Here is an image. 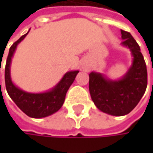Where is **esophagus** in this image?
<instances>
[{
  "mask_svg": "<svg viewBox=\"0 0 153 153\" xmlns=\"http://www.w3.org/2000/svg\"><path fill=\"white\" fill-rule=\"evenodd\" d=\"M81 68H82V70H83V71H85V72H89V71H90V69H91V67H90L89 64H88V63H87V62H84V63L82 64Z\"/></svg>",
  "mask_w": 153,
  "mask_h": 153,
  "instance_id": "34e87169",
  "label": "esophagus"
}]
</instances>
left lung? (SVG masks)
Masks as SVG:
<instances>
[{
    "label": "left lung",
    "mask_w": 153,
    "mask_h": 153,
    "mask_svg": "<svg viewBox=\"0 0 153 153\" xmlns=\"http://www.w3.org/2000/svg\"><path fill=\"white\" fill-rule=\"evenodd\" d=\"M121 46L131 52L132 64L120 79L97 72L89 74V93L95 105L112 116H124L137 105L147 87V69L140 47L132 35L120 30Z\"/></svg>",
    "instance_id": "left-lung-1"
}]
</instances>
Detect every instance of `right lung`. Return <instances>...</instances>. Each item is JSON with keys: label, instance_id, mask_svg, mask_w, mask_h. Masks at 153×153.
I'll use <instances>...</instances> for the list:
<instances>
[{"label": "right lung", "instance_id": "obj_1", "mask_svg": "<svg viewBox=\"0 0 153 153\" xmlns=\"http://www.w3.org/2000/svg\"><path fill=\"white\" fill-rule=\"evenodd\" d=\"M29 31L27 33L21 36L10 48L5 66V84L9 96L23 112L31 118L41 119L52 115L62 107L67 90L74 81L79 70L65 73L56 85L45 92H27L16 86L10 75L11 61L16 47L25 38Z\"/></svg>", "mask_w": 153, "mask_h": 153}]
</instances>
